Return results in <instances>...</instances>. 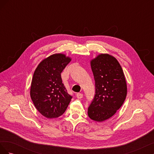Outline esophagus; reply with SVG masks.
I'll use <instances>...</instances> for the list:
<instances>
[{"instance_id": "1", "label": "esophagus", "mask_w": 154, "mask_h": 154, "mask_svg": "<svg viewBox=\"0 0 154 154\" xmlns=\"http://www.w3.org/2000/svg\"><path fill=\"white\" fill-rule=\"evenodd\" d=\"M76 97H78V99H81L83 97V94H82V93H77Z\"/></svg>"}]
</instances>
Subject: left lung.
Listing matches in <instances>:
<instances>
[{"mask_svg":"<svg viewBox=\"0 0 154 154\" xmlns=\"http://www.w3.org/2000/svg\"><path fill=\"white\" fill-rule=\"evenodd\" d=\"M91 66L95 94L88 108V116L101 122L114 116L122 106L127 96V83L122 67L112 56L99 54L91 60Z\"/></svg>","mask_w":154,"mask_h":154,"instance_id":"8db88e82","label":"left lung"}]
</instances>
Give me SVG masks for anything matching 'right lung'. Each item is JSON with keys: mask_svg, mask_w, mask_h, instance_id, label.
Returning <instances> with one entry per match:
<instances>
[{"mask_svg": "<svg viewBox=\"0 0 154 154\" xmlns=\"http://www.w3.org/2000/svg\"><path fill=\"white\" fill-rule=\"evenodd\" d=\"M71 59L61 53L43 60L32 76L30 96L39 112L52 119L62 116L72 99L68 94L61 73Z\"/></svg>", "mask_w": 154, "mask_h": 154, "instance_id": "add662e5", "label": "right lung"}]
</instances>
